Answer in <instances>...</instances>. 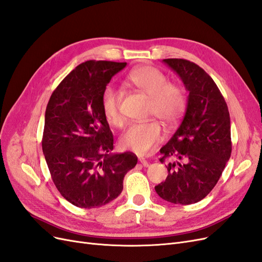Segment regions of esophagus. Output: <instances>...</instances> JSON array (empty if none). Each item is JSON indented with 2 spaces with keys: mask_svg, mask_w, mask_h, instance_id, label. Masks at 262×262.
<instances>
[{
  "mask_svg": "<svg viewBox=\"0 0 262 262\" xmlns=\"http://www.w3.org/2000/svg\"><path fill=\"white\" fill-rule=\"evenodd\" d=\"M139 162L144 166V167H147L148 166V162L145 160V158H143V157H139Z\"/></svg>",
  "mask_w": 262,
  "mask_h": 262,
  "instance_id": "1",
  "label": "esophagus"
}]
</instances>
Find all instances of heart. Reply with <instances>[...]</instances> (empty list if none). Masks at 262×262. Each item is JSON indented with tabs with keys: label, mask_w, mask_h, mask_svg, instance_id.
Returning a JSON list of instances; mask_svg holds the SVG:
<instances>
[{
	"label": "heart",
	"mask_w": 262,
	"mask_h": 262,
	"mask_svg": "<svg viewBox=\"0 0 262 262\" xmlns=\"http://www.w3.org/2000/svg\"><path fill=\"white\" fill-rule=\"evenodd\" d=\"M128 81L149 97V114L167 125H175L187 108V95L179 84L168 83L167 76L158 69L145 66L128 75ZM121 92L114 85H107L101 94V110L106 120L113 125H121ZM164 132L155 120L132 123L121 136L120 145L137 154H146L163 140Z\"/></svg>",
	"instance_id": "1"
}]
</instances>
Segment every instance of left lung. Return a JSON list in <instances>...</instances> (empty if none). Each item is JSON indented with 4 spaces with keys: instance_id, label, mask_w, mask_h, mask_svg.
<instances>
[{
    "instance_id": "obj_1",
    "label": "left lung",
    "mask_w": 262,
    "mask_h": 262,
    "mask_svg": "<svg viewBox=\"0 0 262 262\" xmlns=\"http://www.w3.org/2000/svg\"><path fill=\"white\" fill-rule=\"evenodd\" d=\"M163 61L178 74L189 95L184 120L160 150L162 163L168 157L184 163H168V176L155 191L168 202L192 204L215 187L231 157V119L223 95L202 68L185 59Z\"/></svg>"
}]
</instances>
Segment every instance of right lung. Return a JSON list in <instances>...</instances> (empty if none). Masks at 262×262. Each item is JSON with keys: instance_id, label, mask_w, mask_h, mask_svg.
<instances>
[{"instance_id": "right-lung-1", "label": "right lung", "mask_w": 262, "mask_h": 262, "mask_svg": "<svg viewBox=\"0 0 262 262\" xmlns=\"http://www.w3.org/2000/svg\"><path fill=\"white\" fill-rule=\"evenodd\" d=\"M125 62L90 60L55 89L47 105L42 152L61 195L77 208H99L121 193L125 173L138 163L130 152L113 154L114 136L101 110V94Z\"/></svg>"}]
</instances>
